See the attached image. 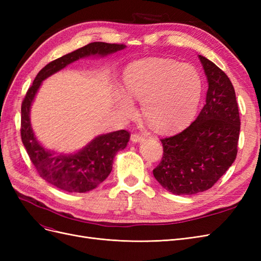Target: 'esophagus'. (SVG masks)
<instances>
[{"mask_svg":"<svg viewBox=\"0 0 261 261\" xmlns=\"http://www.w3.org/2000/svg\"><path fill=\"white\" fill-rule=\"evenodd\" d=\"M145 137L143 135H140V134H133L130 136V140L133 143H141V141H144Z\"/></svg>","mask_w":261,"mask_h":261,"instance_id":"34e87169","label":"esophagus"}]
</instances>
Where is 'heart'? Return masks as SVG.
I'll list each match as a JSON object with an SVG mask.
<instances>
[{"mask_svg":"<svg viewBox=\"0 0 261 261\" xmlns=\"http://www.w3.org/2000/svg\"><path fill=\"white\" fill-rule=\"evenodd\" d=\"M126 92L116 106L127 116L135 114L130 98L143 102V114L155 129L173 133L192 122L199 108L203 82L198 69L167 59L134 62L125 69Z\"/></svg>","mask_w":261,"mask_h":261,"instance_id":"b5f03b06","label":"heart"}]
</instances>
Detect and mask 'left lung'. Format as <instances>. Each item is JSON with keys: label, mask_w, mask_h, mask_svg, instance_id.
Segmentation results:
<instances>
[{"label": "left lung", "mask_w": 261, "mask_h": 261, "mask_svg": "<svg viewBox=\"0 0 261 261\" xmlns=\"http://www.w3.org/2000/svg\"><path fill=\"white\" fill-rule=\"evenodd\" d=\"M208 82L206 105L186 129L161 139L163 155L153 170L175 195H195L215 185L238 154L241 120L234 87L215 63L199 55Z\"/></svg>", "instance_id": "8db88e82"}]
</instances>
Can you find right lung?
Masks as SVG:
<instances>
[{
    "label": "right lung",
    "instance_id": "1",
    "mask_svg": "<svg viewBox=\"0 0 261 261\" xmlns=\"http://www.w3.org/2000/svg\"><path fill=\"white\" fill-rule=\"evenodd\" d=\"M126 48L125 44L92 42L46 64L36 76L21 103L20 136L39 175L68 193H87L101 184L112 171L116 153L125 149L129 133L125 129L103 134L74 153H58L39 143L30 123V109L41 83L70 63L88 57H107Z\"/></svg>",
    "mask_w": 261,
    "mask_h": 261
}]
</instances>
